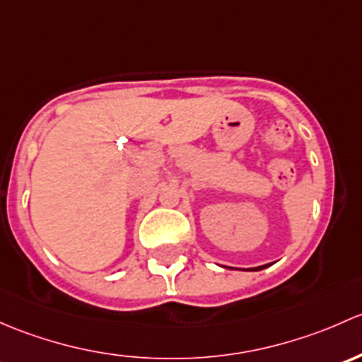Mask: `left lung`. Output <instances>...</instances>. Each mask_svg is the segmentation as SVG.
I'll list each match as a JSON object with an SVG mask.
<instances>
[{"label": "left lung", "mask_w": 362, "mask_h": 362, "mask_svg": "<svg viewBox=\"0 0 362 362\" xmlns=\"http://www.w3.org/2000/svg\"><path fill=\"white\" fill-rule=\"evenodd\" d=\"M268 264H263V267H255V268H249V270H252V272H258V270H263V268H267Z\"/></svg>", "instance_id": "8db88e82"}]
</instances>
